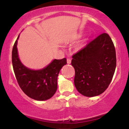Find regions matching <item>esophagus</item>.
Returning a JSON list of instances; mask_svg holds the SVG:
<instances>
[{
	"label": "esophagus",
	"instance_id": "esophagus-1",
	"mask_svg": "<svg viewBox=\"0 0 129 129\" xmlns=\"http://www.w3.org/2000/svg\"><path fill=\"white\" fill-rule=\"evenodd\" d=\"M71 59H70V58H68V59H67V63L70 64V63H71Z\"/></svg>",
	"mask_w": 129,
	"mask_h": 129
}]
</instances>
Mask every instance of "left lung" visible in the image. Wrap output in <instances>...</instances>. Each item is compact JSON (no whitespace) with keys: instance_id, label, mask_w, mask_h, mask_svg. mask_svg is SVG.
Returning a JSON list of instances; mask_svg holds the SVG:
<instances>
[{"instance_id":"8db88e82","label":"left lung","mask_w":129,"mask_h":129,"mask_svg":"<svg viewBox=\"0 0 129 129\" xmlns=\"http://www.w3.org/2000/svg\"><path fill=\"white\" fill-rule=\"evenodd\" d=\"M72 57L77 91L86 97L102 94L109 87L116 67V49L110 36L101 34Z\"/></svg>"}]
</instances>
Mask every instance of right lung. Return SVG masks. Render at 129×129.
Here are the masks:
<instances>
[{
    "label": "right lung",
    "mask_w": 129,
    "mask_h": 129,
    "mask_svg": "<svg viewBox=\"0 0 129 129\" xmlns=\"http://www.w3.org/2000/svg\"><path fill=\"white\" fill-rule=\"evenodd\" d=\"M18 36L12 49V61L13 71L20 88L29 97L44 101L52 97L57 90V78L61 68L67 64L66 58L54 59L43 69L33 70L26 67L18 56Z\"/></svg>",
    "instance_id": "1"
}]
</instances>
